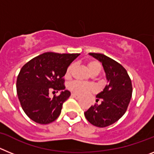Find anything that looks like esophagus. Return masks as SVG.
<instances>
[{
  "instance_id": "esophagus-1",
  "label": "esophagus",
  "mask_w": 154,
  "mask_h": 154,
  "mask_svg": "<svg viewBox=\"0 0 154 154\" xmlns=\"http://www.w3.org/2000/svg\"><path fill=\"white\" fill-rule=\"evenodd\" d=\"M72 97L75 98V99H80L79 96H77V95H75V94H72Z\"/></svg>"
}]
</instances>
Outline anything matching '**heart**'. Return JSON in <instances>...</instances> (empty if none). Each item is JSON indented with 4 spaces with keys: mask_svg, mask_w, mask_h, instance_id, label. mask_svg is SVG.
I'll list each match as a JSON object with an SVG mask.
<instances>
[{
    "mask_svg": "<svg viewBox=\"0 0 154 154\" xmlns=\"http://www.w3.org/2000/svg\"><path fill=\"white\" fill-rule=\"evenodd\" d=\"M88 68L91 74H99L102 69V66L99 62L97 61H91L88 64ZM74 69V65L72 64L68 67L67 70L65 72V79H70L72 75V72ZM94 86L92 84L85 83L80 81L72 82L69 85V89L74 93L79 95V96H85L86 94L92 92L94 90Z\"/></svg>",
    "mask_w": 154,
    "mask_h": 154,
    "instance_id": "heart-1",
    "label": "heart"
}]
</instances>
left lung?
Instances as JSON below:
<instances>
[{
  "instance_id": "1",
  "label": "left lung",
  "mask_w": 154,
  "mask_h": 154,
  "mask_svg": "<svg viewBox=\"0 0 154 154\" xmlns=\"http://www.w3.org/2000/svg\"><path fill=\"white\" fill-rule=\"evenodd\" d=\"M101 62L108 81L101 92L96 95V103L84 112L86 119L97 127L113 124L125 114L132 97L131 79L126 69L117 62L99 53H89Z\"/></svg>"
}]
</instances>
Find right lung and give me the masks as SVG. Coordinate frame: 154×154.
<instances>
[{
  "label": "right lung",
  "mask_w": 154,
  "mask_h": 154,
  "mask_svg": "<svg viewBox=\"0 0 154 154\" xmlns=\"http://www.w3.org/2000/svg\"><path fill=\"white\" fill-rule=\"evenodd\" d=\"M79 54L45 52L32 58L21 68L17 79V93L24 112L31 120L48 124L59 116L64 102L71 92L65 90L63 77ZM61 91L51 99L50 91Z\"/></svg>",
  "instance_id": "right-lung-1"
}]
</instances>
